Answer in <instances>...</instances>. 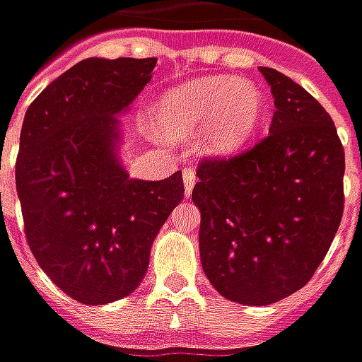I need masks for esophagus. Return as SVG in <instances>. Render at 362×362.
<instances>
[{"mask_svg":"<svg viewBox=\"0 0 362 362\" xmlns=\"http://www.w3.org/2000/svg\"><path fill=\"white\" fill-rule=\"evenodd\" d=\"M182 178H184V194H186V197L192 196V189H194V186H196V173L192 170V168H184V173H182Z\"/></svg>","mask_w":362,"mask_h":362,"instance_id":"34e87169","label":"esophagus"}]
</instances>
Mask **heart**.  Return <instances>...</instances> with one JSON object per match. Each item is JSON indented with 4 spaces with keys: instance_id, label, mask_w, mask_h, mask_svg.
Instances as JSON below:
<instances>
[{
    "instance_id": "obj_1",
    "label": "heart",
    "mask_w": 362,
    "mask_h": 362,
    "mask_svg": "<svg viewBox=\"0 0 362 362\" xmlns=\"http://www.w3.org/2000/svg\"><path fill=\"white\" fill-rule=\"evenodd\" d=\"M266 114L258 83L230 75H205L168 89L155 104V127L166 141L182 143L199 131V153L235 157L250 143Z\"/></svg>"
}]
</instances>
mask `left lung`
Listing matches in <instances>:
<instances>
[{
    "instance_id": "1",
    "label": "left lung",
    "mask_w": 362,
    "mask_h": 362,
    "mask_svg": "<svg viewBox=\"0 0 362 362\" xmlns=\"http://www.w3.org/2000/svg\"><path fill=\"white\" fill-rule=\"evenodd\" d=\"M275 98L269 135L197 168L199 256L219 295L266 306L303 288L343 215L345 155L322 104L287 75L259 67Z\"/></svg>"
}]
</instances>
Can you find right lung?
<instances>
[{"mask_svg": "<svg viewBox=\"0 0 362 362\" xmlns=\"http://www.w3.org/2000/svg\"><path fill=\"white\" fill-rule=\"evenodd\" d=\"M155 58H87L28 106L17 157L27 243L66 295L90 306L132 295L151 246L184 197L182 173L129 178L119 157L124 116Z\"/></svg>", "mask_w": 362, "mask_h": 362, "instance_id": "add662e5", "label": "right lung"}]
</instances>
